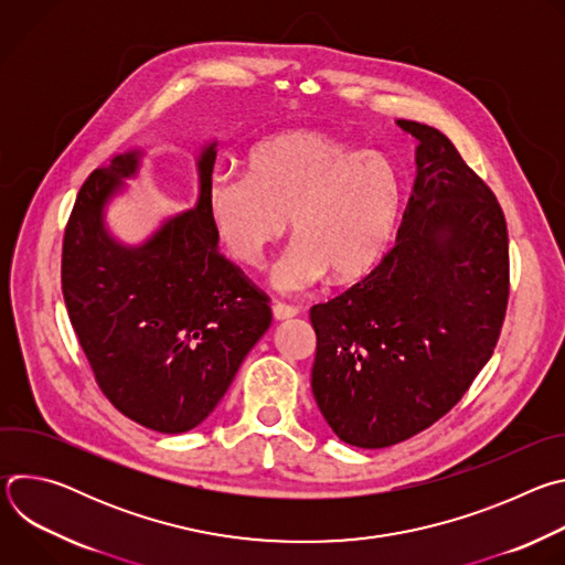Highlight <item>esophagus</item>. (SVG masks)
Returning <instances> with one entry per match:
<instances>
[{"label": "esophagus", "instance_id": "34e87169", "mask_svg": "<svg viewBox=\"0 0 565 565\" xmlns=\"http://www.w3.org/2000/svg\"><path fill=\"white\" fill-rule=\"evenodd\" d=\"M297 315H299L297 306H290V303H275L273 306V317L277 321H284V319H290V317H297Z\"/></svg>", "mask_w": 565, "mask_h": 565}]
</instances>
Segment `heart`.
Returning a JSON list of instances; mask_svg holds the SVG:
<instances>
[{"mask_svg":"<svg viewBox=\"0 0 565 565\" xmlns=\"http://www.w3.org/2000/svg\"><path fill=\"white\" fill-rule=\"evenodd\" d=\"M207 216L227 253L262 268L284 238L295 244L275 270L284 292H301L331 275L366 277L395 236L405 185L388 158L319 131H286L257 142L246 177L216 172L203 192Z\"/></svg>","mask_w":565,"mask_h":565,"instance_id":"b5f03b06","label":"heart"}]
</instances>
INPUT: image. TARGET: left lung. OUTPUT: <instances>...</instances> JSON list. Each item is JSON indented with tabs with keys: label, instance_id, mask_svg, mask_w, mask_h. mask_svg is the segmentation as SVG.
<instances>
[{
	"label": "left lung",
	"instance_id": "obj_1",
	"mask_svg": "<svg viewBox=\"0 0 565 565\" xmlns=\"http://www.w3.org/2000/svg\"><path fill=\"white\" fill-rule=\"evenodd\" d=\"M395 246L340 297L310 308L312 395L335 436L382 449L440 420L488 364L510 297V246L492 190L429 125Z\"/></svg>",
	"mask_w": 565,
	"mask_h": 565
}]
</instances>
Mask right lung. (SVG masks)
Returning <instances> with one entry per match:
<instances>
[{
    "label": "right lung",
    "instance_id": "1",
    "mask_svg": "<svg viewBox=\"0 0 565 565\" xmlns=\"http://www.w3.org/2000/svg\"><path fill=\"white\" fill-rule=\"evenodd\" d=\"M142 151L114 156L79 188L62 244V295L100 391L134 423L183 434L201 425L268 331V297L218 253L203 192L216 142L196 158L199 199L145 244L125 246L107 203Z\"/></svg>",
    "mask_w": 565,
    "mask_h": 565
}]
</instances>
